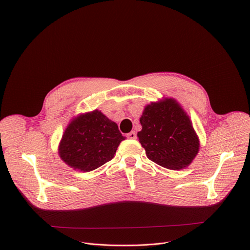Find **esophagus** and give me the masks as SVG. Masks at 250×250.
Returning a JSON list of instances; mask_svg holds the SVG:
<instances>
[{
	"label": "esophagus",
	"mask_w": 250,
	"mask_h": 250,
	"mask_svg": "<svg viewBox=\"0 0 250 250\" xmlns=\"http://www.w3.org/2000/svg\"><path fill=\"white\" fill-rule=\"evenodd\" d=\"M127 138H130V139H135L136 138V133L134 131H130L129 133L126 134Z\"/></svg>",
	"instance_id": "1"
}]
</instances>
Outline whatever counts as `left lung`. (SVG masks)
Segmentation results:
<instances>
[{"label": "left lung", "mask_w": 250, "mask_h": 250, "mask_svg": "<svg viewBox=\"0 0 250 250\" xmlns=\"http://www.w3.org/2000/svg\"><path fill=\"white\" fill-rule=\"evenodd\" d=\"M137 137L147 157L167 169L188 166L199 151V139L192 123L175 100L146 106Z\"/></svg>", "instance_id": "left-lung-1"}]
</instances>
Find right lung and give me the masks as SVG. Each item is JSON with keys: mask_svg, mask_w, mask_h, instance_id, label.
Returning <instances> with one entry per match:
<instances>
[{"mask_svg": "<svg viewBox=\"0 0 250 250\" xmlns=\"http://www.w3.org/2000/svg\"><path fill=\"white\" fill-rule=\"evenodd\" d=\"M125 138L116 123L96 110L71 122L62 136L59 154L69 166L89 172L112 160Z\"/></svg>", "mask_w": 250, "mask_h": 250, "instance_id": "obj_1", "label": "right lung"}]
</instances>
